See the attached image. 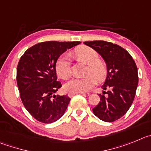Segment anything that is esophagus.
I'll list each match as a JSON object with an SVG mask.
<instances>
[{
    "label": "esophagus",
    "mask_w": 151,
    "mask_h": 151,
    "mask_svg": "<svg viewBox=\"0 0 151 151\" xmlns=\"http://www.w3.org/2000/svg\"><path fill=\"white\" fill-rule=\"evenodd\" d=\"M78 93H80V94H85V92H77V93H69L68 96H69V97H72L73 96H74V95H76V94H78Z\"/></svg>",
    "instance_id": "esophagus-1"
}]
</instances>
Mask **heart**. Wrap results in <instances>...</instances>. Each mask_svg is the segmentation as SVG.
Wrapping results in <instances>:
<instances>
[{
    "label": "heart",
    "mask_w": 151,
    "mask_h": 151,
    "mask_svg": "<svg viewBox=\"0 0 151 151\" xmlns=\"http://www.w3.org/2000/svg\"><path fill=\"white\" fill-rule=\"evenodd\" d=\"M75 55L84 63L88 64L85 70V77L73 78L65 85V90L71 93L85 92L89 91L96 83V79L102 81L107 76L108 70L105 63L98 59L99 55L91 47L86 46L80 47L75 50ZM56 71L59 77L64 80L69 78L71 74L69 55L65 54L58 59L56 62Z\"/></svg>",
    "instance_id": "b5f03b06"
}]
</instances>
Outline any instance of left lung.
Instances as JSON below:
<instances>
[{"mask_svg":"<svg viewBox=\"0 0 151 151\" xmlns=\"http://www.w3.org/2000/svg\"><path fill=\"white\" fill-rule=\"evenodd\" d=\"M83 43L102 57L108 70L101 86L103 94H99L100 101L92 111L103 121L114 122L122 117L132 104L138 83L137 66L131 55L114 43L103 40Z\"/></svg>","mask_w":151,"mask_h":151,"instance_id":"obj_1","label":"left lung"}]
</instances>
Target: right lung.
I'll return each instance as SVG.
<instances>
[{
	"instance_id": "1",
	"label": "right lung",
	"mask_w": 151,
	"mask_h": 151,
	"mask_svg": "<svg viewBox=\"0 0 151 151\" xmlns=\"http://www.w3.org/2000/svg\"><path fill=\"white\" fill-rule=\"evenodd\" d=\"M81 42L47 41L27 50L17 66L16 80L20 97L27 111L37 120L51 123L62 117L70 99L55 95L62 87L57 81L56 62L68 49Z\"/></svg>"
}]
</instances>
